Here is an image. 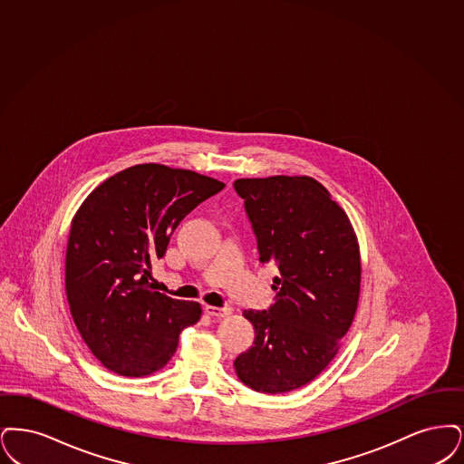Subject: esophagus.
Wrapping results in <instances>:
<instances>
[{
    "instance_id": "1",
    "label": "esophagus",
    "mask_w": 464,
    "mask_h": 464,
    "mask_svg": "<svg viewBox=\"0 0 464 464\" xmlns=\"http://www.w3.org/2000/svg\"><path fill=\"white\" fill-rule=\"evenodd\" d=\"M206 314L208 315H211V317H218V319H223V317H228L230 314H232V306H213V304H206Z\"/></svg>"
}]
</instances>
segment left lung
I'll use <instances>...</instances> for the list:
<instances>
[{
  "label": "left lung",
  "instance_id": "1",
  "mask_svg": "<svg viewBox=\"0 0 464 464\" xmlns=\"http://www.w3.org/2000/svg\"><path fill=\"white\" fill-rule=\"evenodd\" d=\"M260 262L279 276L268 310H246L253 346L234 367L242 383L285 393L315 380L336 357L361 295V251L344 209L312 177L239 179Z\"/></svg>",
  "mask_w": 464,
  "mask_h": 464
}]
</instances>
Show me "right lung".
I'll return each instance as SVG.
<instances>
[{
    "label": "right lung",
    "instance_id": "add662e5",
    "mask_svg": "<svg viewBox=\"0 0 464 464\" xmlns=\"http://www.w3.org/2000/svg\"><path fill=\"white\" fill-rule=\"evenodd\" d=\"M223 181L147 162L101 185L76 211L65 251V293L82 342L120 376L143 378L173 357L198 302L152 289L150 268L179 223Z\"/></svg>",
    "mask_w": 464,
    "mask_h": 464
}]
</instances>
